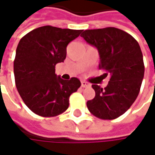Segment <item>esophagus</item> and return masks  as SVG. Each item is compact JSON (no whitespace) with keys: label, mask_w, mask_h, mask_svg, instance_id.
<instances>
[{"label":"esophagus","mask_w":155,"mask_h":155,"mask_svg":"<svg viewBox=\"0 0 155 155\" xmlns=\"http://www.w3.org/2000/svg\"><path fill=\"white\" fill-rule=\"evenodd\" d=\"M81 87H82V88H87V87H90V86H91V84L88 83V82L85 81H81Z\"/></svg>","instance_id":"esophagus-1"}]
</instances>
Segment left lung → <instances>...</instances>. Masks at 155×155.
Wrapping results in <instances>:
<instances>
[{
  "label": "left lung",
  "mask_w": 155,
  "mask_h": 155,
  "mask_svg": "<svg viewBox=\"0 0 155 155\" xmlns=\"http://www.w3.org/2000/svg\"><path fill=\"white\" fill-rule=\"evenodd\" d=\"M87 43L98 49L99 69L110 75L103 89L92 84L94 99L87 108L101 119H115L123 115L137 100L144 74L143 54L138 42L128 33L108 27L87 29L81 35Z\"/></svg>",
  "instance_id": "obj_1"
}]
</instances>
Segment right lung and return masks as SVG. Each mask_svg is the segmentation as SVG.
I'll return each instance as SVG.
<instances>
[{"label": "right lung", "instance_id": "add662e5", "mask_svg": "<svg viewBox=\"0 0 155 155\" xmlns=\"http://www.w3.org/2000/svg\"><path fill=\"white\" fill-rule=\"evenodd\" d=\"M81 30L44 26L18 42L14 60L17 90L27 107L41 117H55L69 107V98L81 86L75 77H57L55 64L64 62L68 44Z\"/></svg>", "mask_w": 155, "mask_h": 155}]
</instances>
